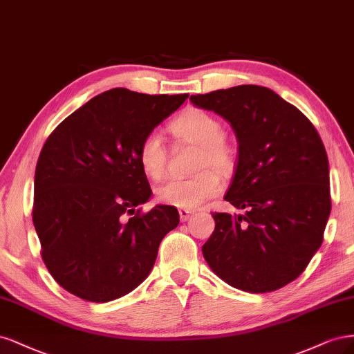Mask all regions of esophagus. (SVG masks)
<instances>
[{"mask_svg":"<svg viewBox=\"0 0 354 354\" xmlns=\"http://www.w3.org/2000/svg\"><path fill=\"white\" fill-rule=\"evenodd\" d=\"M192 214H194V210H184V209L179 210V218L182 222H187Z\"/></svg>","mask_w":354,"mask_h":354,"instance_id":"esophagus-1","label":"esophagus"}]
</instances>
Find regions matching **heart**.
<instances>
[{
	"mask_svg": "<svg viewBox=\"0 0 354 354\" xmlns=\"http://www.w3.org/2000/svg\"><path fill=\"white\" fill-rule=\"evenodd\" d=\"M176 138L200 147L197 167L213 166L226 172L234 165V150L226 144L225 129L219 119L209 113L191 109L176 118L169 127ZM167 153L160 133L150 132L144 136L138 148V162L142 172L151 179H160L166 170ZM222 180L213 169L184 179H167L156 188V197L167 206L184 210L200 207L204 201L218 196Z\"/></svg>",
	"mask_w": 354,
	"mask_h": 354,
	"instance_id": "obj_1",
	"label": "heart"
}]
</instances>
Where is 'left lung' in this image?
I'll use <instances>...</instances> for the list:
<instances>
[{
  "mask_svg": "<svg viewBox=\"0 0 354 354\" xmlns=\"http://www.w3.org/2000/svg\"><path fill=\"white\" fill-rule=\"evenodd\" d=\"M235 132L238 162L225 200L244 214L212 213L203 245L210 269L231 287L269 292L309 265L330 213L324 142L303 113L272 89L238 85L191 95Z\"/></svg>",
  "mask_w": 354,
  "mask_h": 354,
  "instance_id": "left-lung-1",
  "label": "left lung"
}]
</instances>
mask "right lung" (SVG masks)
Listing matches in <instances>:
<instances>
[{
	"mask_svg": "<svg viewBox=\"0 0 354 354\" xmlns=\"http://www.w3.org/2000/svg\"><path fill=\"white\" fill-rule=\"evenodd\" d=\"M187 98L113 88L73 111L45 141L32 218L44 263L66 291L106 303L150 275L179 213L163 204L145 214L136 210L153 194L138 148Z\"/></svg>",
	"mask_w": 354,
	"mask_h": 354,
	"instance_id": "right-lung-1",
	"label": "right lung"
}]
</instances>
